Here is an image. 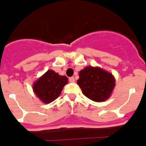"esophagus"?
I'll use <instances>...</instances> for the list:
<instances>
[{"instance_id":"34e87169","label":"esophagus","mask_w":146,"mask_h":146,"mask_svg":"<svg viewBox=\"0 0 146 146\" xmlns=\"http://www.w3.org/2000/svg\"><path fill=\"white\" fill-rule=\"evenodd\" d=\"M69 81H70L71 83H73V82H75V78H74L73 77H70V78H69Z\"/></svg>"}]
</instances>
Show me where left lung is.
Wrapping results in <instances>:
<instances>
[{
  "label": "left lung",
  "mask_w": 146,
  "mask_h": 146,
  "mask_svg": "<svg viewBox=\"0 0 146 146\" xmlns=\"http://www.w3.org/2000/svg\"><path fill=\"white\" fill-rule=\"evenodd\" d=\"M77 85L90 100L102 102L109 99L115 87V77L100 67L86 66L79 72Z\"/></svg>",
  "instance_id": "1"
}]
</instances>
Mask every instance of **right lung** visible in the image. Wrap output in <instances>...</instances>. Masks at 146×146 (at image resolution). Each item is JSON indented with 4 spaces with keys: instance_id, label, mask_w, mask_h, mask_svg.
Segmentation results:
<instances>
[{
    "instance_id": "right-lung-1",
    "label": "right lung",
    "mask_w": 146,
    "mask_h": 146,
    "mask_svg": "<svg viewBox=\"0 0 146 146\" xmlns=\"http://www.w3.org/2000/svg\"><path fill=\"white\" fill-rule=\"evenodd\" d=\"M68 84V78L60 76L52 69H48L33 82V90L40 101L48 104L60 96L64 86Z\"/></svg>"
}]
</instances>
